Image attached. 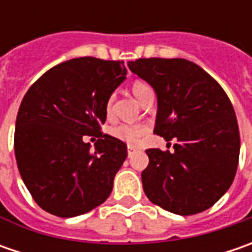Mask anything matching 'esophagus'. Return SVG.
Instances as JSON below:
<instances>
[{"mask_svg": "<svg viewBox=\"0 0 252 252\" xmlns=\"http://www.w3.org/2000/svg\"><path fill=\"white\" fill-rule=\"evenodd\" d=\"M136 153V147H133V146H129L127 147V154H129V157H131L133 154Z\"/></svg>", "mask_w": 252, "mask_h": 252, "instance_id": "34e87169", "label": "esophagus"}]
</instances>
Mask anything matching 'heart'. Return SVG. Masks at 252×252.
Masks as SVG:
<instances>
[{"label": "heart", "mask_w": 252, "mask_h": 252, "mask_svg": "<svg viewBox=\"0 0 252 252\" xmlns=\"http://www.w3.org/2000/svg\"><path fill=\"white\" fill-rule=\"evenodd\" d=\"M147 90H150V87L147 84L141 83V81H136L131 85V91H133L134 96L139 101L141 99L143 94ZM112 102H113V99L109 98L106 101V103H105V113H106L108 118L112 116ZM147 131H149V126L144 125V123H134V125H131V123H119V125L112 126L111 129H109V134H111L112 137L121 140L122 143H126L129 146H134V144H137L140 141L141 137Z\"/></svg>", "instance_id": "obj_1"}]
</instances>
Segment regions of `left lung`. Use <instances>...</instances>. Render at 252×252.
<instances>
[{
  "mask_svg": "<svg viewBox=\"0 0 252 252\" xmlns=\"http://www.w3.org/2000/svg\"><path fill=\"white\" fill-rule=\"evenodd\" d=\"M127 65L157 94L154 133L177 140L172 153L146 150L144 193L181 216L212 208L230 188L240 156L237 119L227 94L185 59H139Z\"/></svg>",
  "mask_w": 252,
  "mask_h": 252,
  "instance_id": "1",
  "label": "left lung"
}]
</instances>
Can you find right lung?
<instances>
[{
  "mask_svg": "<svg viewBox=\"0 0 252 252\" xmlns=\"http://www.w3.org/2000/svg\"><path fill=\"white\" fill-rule=\"evenodd\" d=\"M123 62L78 57L54 65L25 94L14 147L19 174L40 208L74 218L103 203L127 157L121 140L103 134L105 103L126 75ZM98 137L95 149L83 141Z\"/></svg>",
  "mask_w": 252,
  "mask_h": 252,
  "instance_id": "add662e5",
  "label": "right lung"
}]
</instances>
